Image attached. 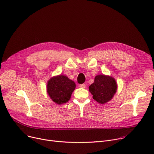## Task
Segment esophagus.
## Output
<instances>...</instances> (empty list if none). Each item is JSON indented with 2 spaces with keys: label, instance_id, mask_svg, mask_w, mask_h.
Returning a JSON list of instances; mask_svg holds the SVG:
<instances>
[{
  "label": "esophagus",
  "instance_id": "34e87169",
  "mask_svg": "<svg viewBox=\"0 0 154 154\" xmlns=\"http://www.w3.org/2000/svg\"><path fill=\"white\" fill-rule=\"evenodd\" d=\"M79 87H80L81 88H86V85H85V84L79 85Z\"/></svg>",
  "mask_w": 154,
  "mask_h": 154
}]
</instances>
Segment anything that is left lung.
Instances as JSON below:
<instances>
[{"label":"left lung","mask_w":154,"mask_h":154,"mask_svg":"<svg viewBox=\"0 0 154 154\" xmlns=\"http://www.w3.org/2000/svg\"><path fill=\"white\" fill-rule=\"evenodd\" d=\"M92 98L103 104L112 99L117 91L115 79L111 76L99 75L94 78V82L89 87Z\"/></svg>","instance_id":"left-lung-1"}]
</instances>
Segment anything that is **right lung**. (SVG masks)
Wrapping results in <instances>:
<instances>
[{
    "label": "right lung",
    "instance_id": "obj_1",
    "mask_svg": "<svg viewBox=\"0 0 154 154\" xmlns=\"http://www.w3.org/2000/svg\"><path fill=\"white\" fill-rule=\"evenodd\" d=\"M76 88V84L65 75H57L51 78L47 85V92L55 103H66L71 98Z\"/></svg>",
    "mask_w": 154,
    "mask_h": 154
}]
</instances>
